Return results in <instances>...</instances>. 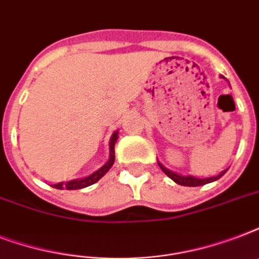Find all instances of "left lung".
I'll return each mask as SVG.
<instances>
[{"instance_id":"left-lung-1","label":"left lung","mask_w":259,"mask_h":259,"mask_svg":"<svg viewBox=\"0 0 259 259\" xmlns=\"http://www.w3.org/2000/svg\"><path fill=\"white\" fill-rule=\"evenodd\" d=\"M158 166L161 168V170L165 173L166 176L170 177L175 183L180 185H185V187H199V185H204L207 183H211V181H215L218 179H221L223 175L226 173V170H223L222 173H219L218 176H213V177H207V179H197V177H193V176H181V175H177L175 172H170L169 169H166L165 166L162 165L161 162H158Z\"/></svg>"}]
</instances>
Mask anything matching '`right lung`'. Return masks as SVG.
<instances>
[{"label": "right lung", "instance_id": "add662e5", "mask_svg": "<svg viewBox=\"0 0 259 259\" xmlns=\"http://www.w3.org/2000/svg\"><path fill=\"white\" fill-rule=\"evenodd\" d=\"M117 138H118V133L113 134V137L110 140V158L109 161L106 162L105 165L102 166L101 169H98L97 172H94L93 175H90V176L84 177V179H79V180H71V181H67V183H59V184H54L52 187L54 188H58V189H80V188H86L89 185L94 184V183H97L99 179H101L103 175H105L107 170L113 166L114 164V158H115V152H114V145H115V142H117Z\"/></svg>", "mask_w": 259, "mask_h": 259}]
</instances>
